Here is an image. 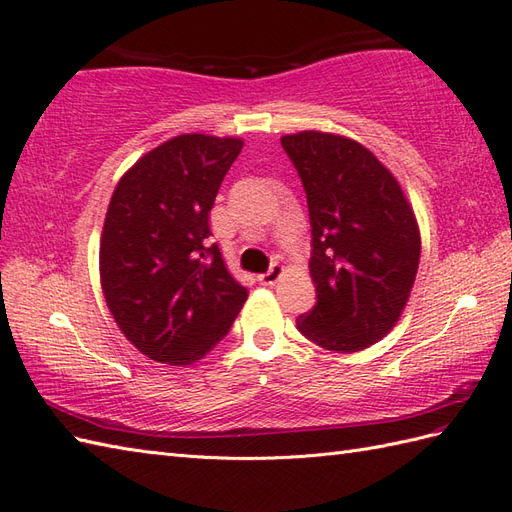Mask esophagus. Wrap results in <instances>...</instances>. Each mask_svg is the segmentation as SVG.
<instances>
[{
	"label": "esophagus",
	"instance_id": "34e87169",
	"mask_svg": "<svg viewBox=\"0 0 512 512\" xmlns=\"http://www.w3.org/2000/svg\"><path fill=\"white\" fill-rule=\"evenodd\" d=\"M283 275V266L281 264H272L268 272H264V275H259V283L261 285H275Z\"/></svg>",
	"mask_w": 512,
	"mask_h": 512
}]
</instances>
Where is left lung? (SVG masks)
I'll return each instance as SVG.
<instances>
[{
    "label": "left lung",
    "instance_id": "8db88e82",
    "mask_svg": "<svg viewBox=\"0 0 512 512\" xmlns=\"http://www.w3.org/2000/svg\"><path fill=\"white\" fill-rule=\"evenodd\" d=\"M305 189L316 305L296 318L305 338L336 353L371 347L395 327L419 270L421 235L397 178L347 137H281Z\"/></svg>",
    "mask_w": 512,
    "mask_h": 512
}]
</instances>
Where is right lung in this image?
<instances>
[{"instance_id":"obj_1","label":"right lung","mask_w":512,"mask_h":512,"mask_svg":"<svg viewBox=\"0 0 512 512\" xmlns=\"http://www.w3.org/2000/svg\"><path fill=\"white\" fill-rule=\"evenodd\" d=\"M244 141L178 135L117 183L100 240V281L122 334L150 360L187 366L229 334L246 288L209 244V211Z\"/></svg>"}]
</instances>
